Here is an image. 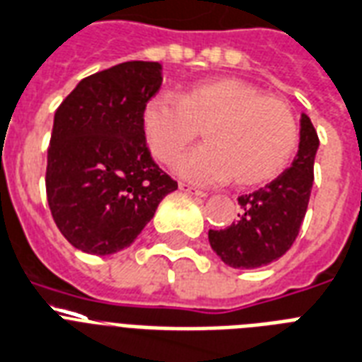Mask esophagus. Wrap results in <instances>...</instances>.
Masks as SVG:
<instances>
[{"label":"esophagus","instance_id":"34e87169","mask_svg":"<svg viewBox=\"0 0 362 362\" xmlns=\"http://www.w3.org/2000/svg\"><path fill=\"white\" fill-rule=\"evenodd\" d=\"M179 189H181L183 192H189V194H194V197H206V191L198 189V187H194V185L191 183H185V181L179 183Z\"/></svg>","mask_w":362,"mask_h":362}]
</instances>
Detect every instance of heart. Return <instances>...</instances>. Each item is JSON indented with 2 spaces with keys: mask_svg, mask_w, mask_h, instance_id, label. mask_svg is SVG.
<instances>
[{
  "mask_svg": "<svg viewBox=\"0 0 362 362\" xmlns=\"http://www.w3.org/2000/svg\"><path fill=\"white\" fill-rule=\"evenodd\" d=\"M141 132L160 164H173L202 132L206 145L185 154L175 171L194 183L233 177L238 187L273 181L294 156L300 127L286 100L262 95L236 78H214L183 89L179 97L156 95L145 103Z\"/></svg>",
  "mask_w": 362,
  "mask_h": 362,
  "instance_id": "heart-1",
  "label": "heart"
}]
</instances>
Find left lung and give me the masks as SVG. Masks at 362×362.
<instances>
[{
    "mask_svg": "<svg viewBox=\"0 0 362 362\" xmlns=\"http://www.w3.org/2000/svg\"><path fill=\"white\" fill-rule=\"evenodd\" d=\"M319 135L301 116L300 151L292 165L271 183L238 197L240 214L227 229H210L214 252L235 269H255L286 254L300 233L313 187Z\"/></svg>",
    "mask_w": 362,
    "mask_h": 362,
    "instance_id": "obj_1",
    "label": "left lung"
}]
</instances>
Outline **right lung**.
<instances>
[{
    "instance_id": "1",
    "label": "right lung",
    "mask_w": 362,
    "mask_h": 362,
    "mask_svg": "<svg viewBox=\"0 0 362 362\" xmlns=\"http://www.w3.org/2000/svg\"><path fill=\"white\" fill-rule=\"evenodd\" d=\"M160 86L158 62H122L83 78L57 108L45 191L57 227L81 252L127 248L177 189L141 132L143 107Z\"/></svg>"
}]
</instances>
